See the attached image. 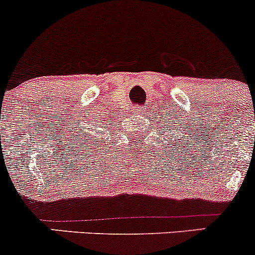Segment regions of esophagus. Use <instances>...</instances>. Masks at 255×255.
<instances>
[{
	"label": "esophagus",
	"instance_id": "esophagus-1",
	"mask_svg": "<svg viewBox=\"0 0 255 255\" xmlns=\"http://www.w3.org/2000/svg\"><path fill=\"white\" fill-rule=\"evenodd\" d=\"M136 112H137V113H140V112H143L142 107H136Z\"/></svg>",
	"mask_w": 255,
	"mask_h": 255
}]
</instances>
